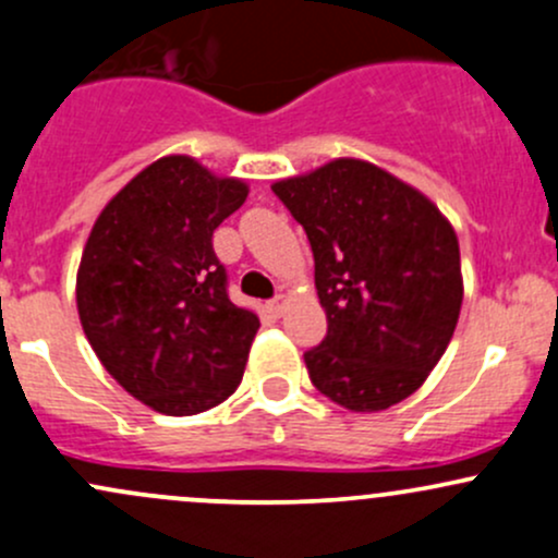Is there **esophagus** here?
<instances>
[{
	"label": "esophagus",
	"mask_w": 558,
	"mask_h": 558,
	"mask_svg": "<svg viewBox=\"0 0 558 558\" xmlns=\"http://www.w3.org/2000/svg\"><path fill=\"white\" fill-rule=\"evenodd\" d=\"M286 304H289V299H286V294H278L269 302V313L275 315V318H280V315L286 313Z\"/></svg>",
	"instance_id": "34e87169"
}]
</instances>
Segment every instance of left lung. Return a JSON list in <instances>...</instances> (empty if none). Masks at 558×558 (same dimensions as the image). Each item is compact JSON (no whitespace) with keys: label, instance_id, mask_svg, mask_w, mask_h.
I'll return each instance as SVG.
<instances>
[{"label":"left lung","instance_id":"8db88e82","mask_svg":"<svg viewBox=\"0 0 558 558\" xmlns=\"http://www.w3.org/2000/svg\"><path fill=\"white\" fill-rule=\"evenodd\" d=\"M304 227L328 331L304 353L313 385L350 412H383L420 390L462 307L454 227L407 181L337 157L272 184Z\"/></svg>","mask_w":558,"mask_h":558}]
</instances>
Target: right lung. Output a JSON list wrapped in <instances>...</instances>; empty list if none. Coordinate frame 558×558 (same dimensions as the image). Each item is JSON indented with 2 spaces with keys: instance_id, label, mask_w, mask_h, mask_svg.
Instances as JSON below:
<instances>
[{
  "instance_id": "obj_1",
  "label": "right lung",
  "mask_w": 558,
  "mask_h": 558,
  "mask_svg": "<svg viewBox=\"0 0 558 558\" xmlns=\"http://www.w3.org/2000/svg\"><path fill=\"white\" fill-rule=\"evenodd\" d=\"M248 197V184L166 155L104 205L82 251L77 313L104 368L168 417L208 412L238 390L254 310L227 296L214 230Z\"/></svg>"
}]
</instances>
